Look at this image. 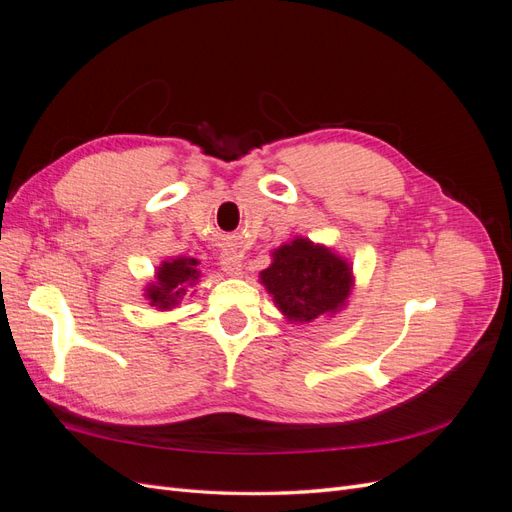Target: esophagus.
Instances as JSON below:
<instances>
[{
  "mask_svg": "<svg viewBox=\"0 0 512 512\" xmlns=\"http://www.w3.org/2000/svg\"><path fill=\"white\" fill-rule=\"evenodd\" d=\"M220 265L228 275H239L241 273V256L232 254V252H224L220 258Z\"/></svg>",
  "mask_w": 512,
  "mask_h": 512,
  "instance_id": "34e87169",
  "label": "esophagus"
}]
</instances>
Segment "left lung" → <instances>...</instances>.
Segmentation results:
<instances>
[{
	"label": "left lung",
	"instance_id": "1",
	"mask_svg": "<svg viewBox=\"0 0 512 512\" xmlns=\"http://www.w3.org/2000/svg\"><path fill=\"white\" fill-rule=\"evenodd\" d=\"M350 273L346 262L327 247L297 239L273 252L271 267L260 273V280L288 320L309 322L344 305L352 286Z\"/></svg>",
	"mask_w": 512,
	"mask_h": 512
}]
</instances>
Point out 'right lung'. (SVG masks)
<instances>
[{
	"label": "right lung",
	"instance_id": "1",
	"mask_svg": "<svg viewBox=\"0 0 512 512\" xmlns=\"http://www.w3.org/2000/svg\"><path fill=\"white\" fill-rule=\"evenodd\" d=\"M200 277L196 258H177L164 262L158 269V282L147 288V299L160 309H170L185 294V286L194 284Z\"/></svg>",
	"mask_w": 512,
	"mask_h": 512
}]
</instances>
